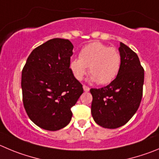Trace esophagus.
I'll list each match as a JSON object with an SVG mask.
<instances>
[{"label": "esophagus", "instance_id": "34e87169", "mask_svg": "<svg viewBox=\"0 0 159 159\" xmlns=\"http://www.w3.org/2000/svg\"><path fill=\"white\" fill-rule=\"evenodd\" d=\"M83 89H84V92H89L90 90L89 87L86 86V85H83Z\"/></svg>", "mask_w": 159, "mask_h": 159}]
</instances>
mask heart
<instances>
[{"label": "heart", "mask_w": 159, "mask_h": 159, "mask_svg": "<svg viewBox=\"0 0 159 159\" xmlns=\"http://www.w3.org/2000/svg\"><path fill=\"white\" fill-rule=\"evenodd\" d=\"M121 58L117 48L100 42H93L80 51L79 58H73L69 63L72 75L81 81L86 75L91 74L90 81L107 84L115 79L121 68Z\"/></svg>", "instance_id": "1"}]
</instances>
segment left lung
<instances>
[{
    "label": "left lung",
    "instance_id": "obj_1",
    "mask_svg": "<svg viewBox=\"0 0 159 159\" xmlns=\"http://www.w3.org/2000/svg\"><path fill=\"white\" fill-rule=\"evenodd\" d=\"M121 68L116 78L101 89H91L94 121L106 129L126 124L139 108L143 95L144 70L137 55L120 42Z\"/></svg>",
    "mask_w": 159,
    "mask_h": 159
}]
</instances>
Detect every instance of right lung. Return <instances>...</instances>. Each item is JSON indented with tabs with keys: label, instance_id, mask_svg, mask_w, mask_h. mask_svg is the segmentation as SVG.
Returning a JSON list of instances; mask_svg holds the SVG:
<instances>
[{
	"label": "right lung",
	"instance_id": "right-lung-1",
	"mask_svg": "<svg viewBox=\"0 0 159 159\" xmlns=\"http://www.w3.org/2000/svg\"><path fill=\"white\" fill-rule=\"evenodd\" d=\"M74 45L53 38L33 50L22 71L24 108L40 128L56 131L72 118L71 107L83 93L82 84L69 68Z\"/></svg>",
	"mask_w": 159,
	"mask_h": 159
}]
</instances>
